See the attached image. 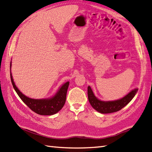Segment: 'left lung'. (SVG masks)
<instances>
[{
    "label": "left lung",
    "mask_w": 152,
    "mask_h": 152,
    "mask_svg": "<svg viewBox=\"0 0 152 152\" xmlns=\"http://www.w3.org/2000/svg\"><path fill=\"white\" fill-rule=\"evenodd\" d=\"M137 91L138 88H135L121 99L115 101H109V102H103L96 98L90 86H88L87 88L88 98L91 106L96 110L102 114L113 113V112H118L122 109L124 107H125L128 103L130 102Z\"/></svg>",
    "instance_id": "8db88e82"
}]
</instances>
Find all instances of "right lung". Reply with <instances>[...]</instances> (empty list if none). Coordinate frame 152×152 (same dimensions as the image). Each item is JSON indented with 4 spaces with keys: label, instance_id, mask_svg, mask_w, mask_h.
<instances>
[{
    "label": "right lung",
    "instance_id": "1",
    "mask_svg": "<svg viewBox=\"0 0 152 152\" xmlns=\"http://www.w3.org/2000/svg\"><path fill=\"white\" fill-rule=\"evenodd\" d=\"M11 62L10 63V75L11 83H12L15 91L23 101V102H24L31 110L40 115H50L56 114L63 108L66 101V96H67V89L69 85V81L62 85L56 93V94L52 98L39 99H32L23 94L15 85L11 72Z\"/></svg>",
    "mask_w": 152,
    "mask_h": 152
}]
</instances>
